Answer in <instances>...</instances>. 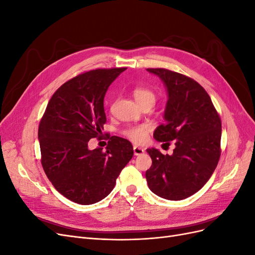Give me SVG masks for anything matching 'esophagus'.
<instances>
[{
  "label": "esophagus",
  "mask_w": 255,
  "mask_h": 255,
  "mask_svg": "<svg viewBox=\"0 0 255 255\" xmlns=\"http://www.w3.org/2000/svg\"><path fill=\"white\" fill-rule=\"evenodd\" d=\"M133 149H134V154H135V155H141L142 153H144V150L142 148H140V146L134 145Z\"/></svg>",
  "instance_id": "esophagus-1"
}]
</instances>
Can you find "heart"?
<instances>
[{"instance_id":"b5f03b06","label":"heart","mask_w":255,"mask_h":255,"mask_svg":"<svg viewBox=\"0 0 255 255\" xmlns=\"http://www.w3.org/2000/svg\"><path fill=\"white\" fill-rule=\"evenodd\" d=\"M133 97L135 98L136 102L140 106H143L145 104H151L154 105L156 101V95L155 92L151 90L150 88L146 87H136L133 89ZM149 132V127L146 125H139V126H129L123 130V134H125L130 140L140 143L142 142L146 135Z\"/></svg>"}]
</instances>
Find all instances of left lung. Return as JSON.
Returning a JSON list of instances; mask_svg holds the SVG:
<instances>
[{"mask_svg":"<svg viewBox=\"0 0 255 255\" xmlns=\"http://www.w3.org/2000/svg\"><path fill=\"white\" fill-rule=\"evenodd\" d=\"M166 85V123L154 132L157 141L174 140L172 155L146 152L152 166L145 171L149 188L167 199H186L210 180L221 154V119L205 89L189 76L164 68H149Z\"/></svg>","mask_w":255,"mask_h":255,"instance_id":"left-lung-1","label":"left lung"}]
</instances>
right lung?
<instances>
[{
    "mask_svg": "<svg viewBox=\"0 0 255 255\" xmlns=\"http://www.w3.org/2000/svg\"><path fill=\"white\" fill-rule=\"evenodd\" d=\"M127 68L96 69L69 80L54 92L38 128L41 165L59 194L88 205L114 189L121 170L133 157L128 139L112 136L106 150L88 149L106 122L104 97Z\"/></svg>",
    "mask_w": 255,
    "mask_h": 255,
    "instance_id": "right-lung-1",
    "label": "right lung"
}]
</instances>
